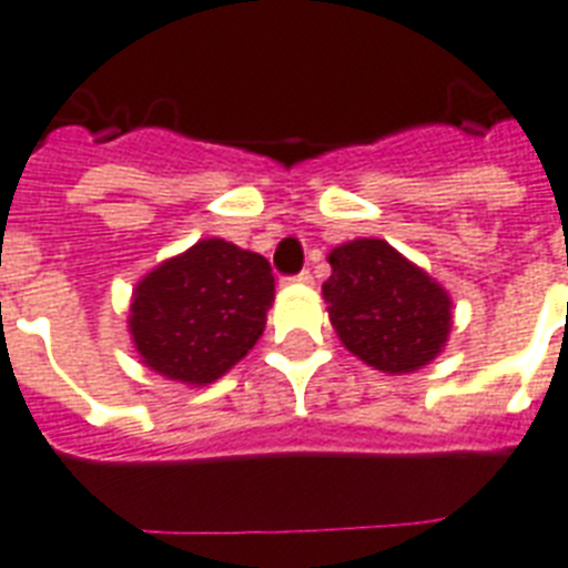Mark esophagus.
<instances>
[{"instance_id":"obj_1","label":"esophagus","mask_w":568,"mask_h":568,"mask_svg":"<svg viewBox=\"0 0 568 568\" xmlns=\"http://www.w3.org/2000/svg\"><path fill=\"white\" fill-rule=\"evenodd\" d=\"M288 280H292V283L310 285V283H313V274H310V271H301V274H294V276H288Z\"/></svg>"}]
</instances>
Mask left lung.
Segmentation results:
<instances>
[{"label": "left lung", "mask_w": 568, "mask_h": 568, "mask_svg": "<svg viewBox=\"0 0 568 568\" xmlns=\"http://www.w3.org/2000/svg\"><path fill=\"white\" fill-rule=\"evenodd\" d=\"M322 285L342 345L381 372H414L449 336V294L387 241L361 237L331 253Z\"/></svg>", "instance_id": "1"}]
</instances>
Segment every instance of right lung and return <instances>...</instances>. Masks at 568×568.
I'll return each mask as SVG.
<instances>
[{
	"mask_svg": "<svg viewBox=\"0 0 568 568\" xmlns=\"http://www.w3.org/2000/svg\"><path fill=\"white\" fill-rule=\"evenodd\" d=\"M271 301L265 255L207 237L136 285L130 333L145 366L169 381L211 384L262 336Z\"/></svg>",
	"mask_w": 568,
	"mask_h": 568,
	"instance_id": "add662e5",
	"label": "right lung"
}]
</instances>
